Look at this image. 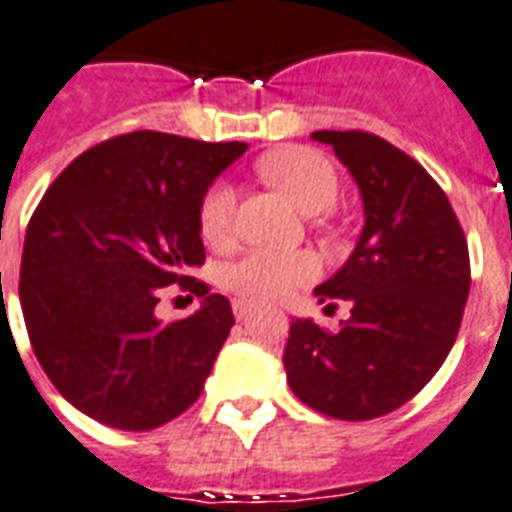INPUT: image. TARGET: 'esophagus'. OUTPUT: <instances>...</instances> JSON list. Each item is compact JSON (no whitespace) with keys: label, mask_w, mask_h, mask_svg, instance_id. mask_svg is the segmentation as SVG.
I'll return each mask as SVG.
<instances>
[{"label":"esophagus","mask_w":512,"mask_h":512,"mask_svg":"<svg viewBox=\"0 0 512 512\" xmlns=\"http://www.w3.org/2000/svg\"><path fill=\"white\" fill-rule=\"evenodd\" d=\"M255 310V305L252 302H247V299H234V315L239 318V321H244L249 313Z\"/></svg>","instance_id":"1"}]
</instances>
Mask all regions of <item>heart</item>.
I'll return each mask as SVG.
<instances>
[{
    "mask_svg": "<svg viewBox=\"0 0 512 512\" xmlns=\"http://www.w3.org/2000/svg\"><path fill=\"white\" fill-rule=\"evenodd\" d=\"M265 181L281 189L299 213H328L339 199V173L328 157L307 147H289L260 162ZM236 191L215 181L199 205V231L210 247H223L234 236ZM318 265L307 252L252 249L223 270V286L247 302H276L297 286L313 281Z\"/></svg>",
    "mask_w": 512,
    "mask_h": 512,
    "instance_id": "heart-1",
    "label": "heart"
}]
</instances>
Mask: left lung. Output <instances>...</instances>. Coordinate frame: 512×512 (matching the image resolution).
<instances>
[{
    "mask_svg": "<svg viewBox=\"0 0 512 512\" xmlns=\"http://www.w3.org/2000/svg\"><path fill=\"white\" fill-rule=\"evenodd\" d=\"M347 165L365 226L350 260L315 289L350 302L339 331L289 328L284 368L307 407L371 421L413 400L450 355L471 289V260L450 199L421 162L365 131H315Z\"/></svg>",
    "mask_w": 512,
    "mask_h": 512,
    "instance_id": "1",
    "label": "left lung"
}]
</instances>
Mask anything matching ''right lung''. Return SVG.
Instances as JSON below:
<instances>
[{"label":"right lung","mask_w":512,"mask_h":512,"mask_svg":"<svg viewBox=\"0 0 512 512\" xmlns=\"http://www.w3.org/2000/svg\"><path fill=\"white\" fill-rule=\"evenodd\" d=\"M242 141L134 131L86 149L26 228L20 305L54 389L94 421L149 431L199 400L234 326L231 302L189 276L205 263L199 205ZM203 297L184 322L154 315L162 285Z\"/></svg>","instance_id":"1"}]
</instances>
